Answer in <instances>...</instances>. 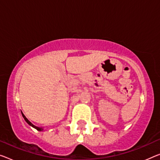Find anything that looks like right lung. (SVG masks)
Masks as SVG:
<instances>
[{"instance_id":"add662e5","label":"right lung","mask_w":160,"mask_h":160,"mask_svg":"<svg viewBox=\"0 0 160 160\" xmlns=\"http://www.w3.org/2000/svg\"><path fill=\"white\" fill-rule=\"evenodd\" d=\"M21 114H22V116H23V117L24 118V119H25V121L28 123V124L30 125V126H31L32 127H33V128H35L36 129H37L38 131H39V132H41V131H43V128H41V127H36V126H35V125H33V124H32V123L29 121V120L27 119V118L26 117V116L25 115H24L23 114V112H21Z\"/></svg>"}]
</instances>
